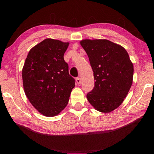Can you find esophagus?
<instances>
[{"label": "esophagus", "mask_w": 154, "mask_h": 154, "mask_svg": "<svg viewBox=\"0 0 154 154\" xmlns=\"http://www.w3.org/2000/svg\"><path fill=\"white\" fill-rule=\"evenodd\" d=\"M76 82L78 83V85L80 84V83H81V79L80 78H77L76 79Z\"/></svg>", "instance_id": "obj_1"}]
</instances>
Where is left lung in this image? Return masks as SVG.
Wrapping results in <instances>:
<instances>
[{
    "instance_id": "left-lung-1",
    "label": "left lung",
    "mask_w": 154,
    "mask_h": 154,
    "mask_svg": "<svg viewBox=\"0 0 154 154\" xmlns=\"http://www.w3.org/2000/svg\"><path fill=\"white\" fill-rule=\"evenodd\" d=\"M80 44L89 58L94 87L87 98L94 108L109 113L116 109L132 86L134 66L122 45L106 39H85Z\"/></svg>"
}]
</instances>
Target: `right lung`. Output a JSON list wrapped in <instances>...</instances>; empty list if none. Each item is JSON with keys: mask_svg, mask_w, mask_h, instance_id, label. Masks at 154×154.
I'll list each match as a JSON object with an SVG mask.
<instances>
[{"mask_svg": "<svg viewBox=\"0 0 154 154\" xmlns=\"http://www.w3.org/2000/svg\"><path fill=\"white\" fill-rule=\"evenodd\" d=\"M69 42L46 38L32 48L22 69L26 96L40 114L53 117L66 108L75 80L63 55Z\"/></svg>", "mask_w": 154, "mask_h": 154, "instance_id": "1", "label": "right lung"}]
</instances>
